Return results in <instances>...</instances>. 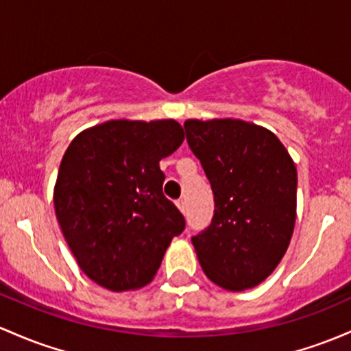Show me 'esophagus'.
<instances>
[{
  "mask_svg": "<svg viewBox=\"0 0 351 351\" xmlns=\"http://www.w3.org/2000/svg\"><path fill=\"white\" fill-rule=\"evenodd\" d=\"M176 206H178V210L184 215V211H186V203H184L183 199H178V202H176Z\"/></svg>",
  "mask_w": 351,
  "mask_h": 351,
  "instance_id": "34e87169",
  "label": "esophagus"
}]
</instances>
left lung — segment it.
<instances>
[{"instance_id": "obj_1", "label": "left lung", "mask_w": 351, "mask_h": 351, "mask_svg": "<svg viewBox=\"0 0 351 351\" xmlns=\"http://www.w3.org/2000/svg\"><path fill=\"white\" fill-rule=\"evenodd\" d=\"M186 140L215 195V217L191 238L208 278L245 291L268 278L296 221V167L275 133L237 118L186 119Z\"/></svg>"}]
</instances>
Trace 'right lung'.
Segmentation results:
<instances>
[{
	"instance_id": "add662e5",
	"label": "right lung",
	"mask_w": 351,
	"mask_h": 351,
	"mask_svg": "<svg viewBox=\"0 0 351 351\" xmlns=\"http://www.w3.org/2000/svg\"><path fill=\"white\" fill-rule=\"evenodd\" d=\"M183 140L176 119L121 118L83 130L64 152L55 213L80 268L99 287H146L184 230L183 215L163 195L160 169Z\"/></svg>"
}]
</instances>
